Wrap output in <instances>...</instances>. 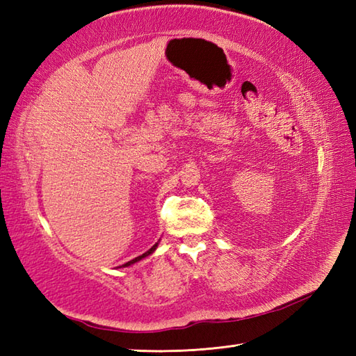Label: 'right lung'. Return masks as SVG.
<instances>
[{
	"label": "right lung",
	"mask_w": 356,
	"mask_h": 356,
	"mask_svg": "<svg viewBox=\"0 0 356 356\" xmlns=\"http://www.w3.org/2000/svg\"><path fill=\"white\" fill-rule=\"evenodd\" d=\"M157 245H159V241L157 243L153 246V248H149L147 252H143L142 255H139V257H136V259H133V260H130L128 263H125V264H122V266H119V268H128V266H131V264H134V263H138V261H140V260H143V259H147L148 255H151L153 254L154 251H156V248H157Z\"/></svg>",
	"instance_id": "1"
}]
</instances>
